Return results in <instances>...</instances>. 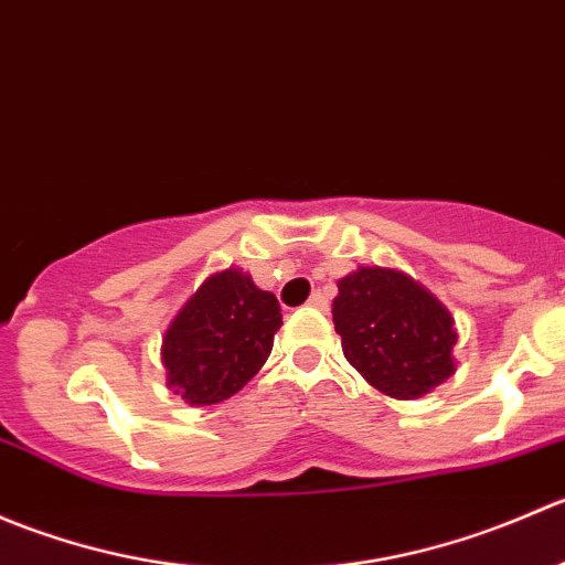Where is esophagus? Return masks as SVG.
<instances>
[{
	"label": "esophagus",
	"mask_w": 565,
	"mask_h": 565,
	"mask_svg": "<svg viewBox=\"0 0 565 565\" xmlns=\"http://www.w3.org/2000/svg\"><path fill=\"white\" fill-rule=\"evenodd\" d=\"M309 306H311V309H317V311H328V295L315 292L309 298Z\"/></svg>",
	"instance_id": "obj_1"
}]
</instances>
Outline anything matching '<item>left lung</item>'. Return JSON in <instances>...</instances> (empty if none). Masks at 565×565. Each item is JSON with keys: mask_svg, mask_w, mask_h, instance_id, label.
<instances>
[{"mask_svg": "<svg viewBox=\"0 0 565 565\" xmlns=\"http://www.w3.org/2000/svg\"><path fill=\"white\" fill-rule=\"evenodd\" d=\"M335 333L352 369L391 398H420L457 372V328L435 295L396 267L339 278Z\"/></svg>", "mask_w": 565, "mask_h": 565, "instance_id": "left-lung-1", "label": "left lung"}]
</instances>
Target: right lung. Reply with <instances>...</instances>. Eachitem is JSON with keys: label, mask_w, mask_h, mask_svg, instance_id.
Returning <instances> with one entry per match:
<instances>
[{"label": "right lung", "mask_w": 565, "mask_h": 565, "mask_svg": "<svg viewBox=\"0 0 565 565\" xmlns=\"http://www.w3.org/2000/svg\"><path fill=\"white\" fill-rule=\"evenodd\" d=\"M281 306L241 267H226L202 281L163 333L161 361L167 385L191 407H210L235 396L265 366Z\"/></svg>", "instance_id": "obj_1"}]
</instances>
